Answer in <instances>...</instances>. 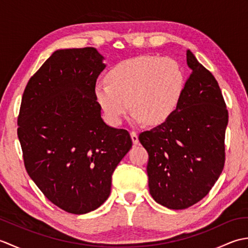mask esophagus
I'll return each instance as SVG.
<instances>
[{"label":"esophagus","mask_w":248,"mask_h":248,"mask_svg":"<svg viewBox=\"0 0 248 248\" xmlns=\"http://www.w3.org/2000/svg\"><path fill=\"white\" fill-rule=\"evenodd\" d=\"M130 134H131V138H132L133 144L134 145H138L139 144V135H138V133H136L135 131H131Z\"/></svg>","instance_id":"obj_1"}]
</instances>
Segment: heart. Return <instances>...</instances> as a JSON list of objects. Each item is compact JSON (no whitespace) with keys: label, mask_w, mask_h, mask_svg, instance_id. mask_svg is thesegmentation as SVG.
I'll list each match as a JSON object with an SVG mask.
<instances>
[{"label":"heart","mask_w":248,"mask_h":248,"mask_svg":"<svg viewBox=\"0 0 248 248\" xmlns=\"http://www.w3.org/2000/svg\"><path fill=\"white\" fill-rule=\"evenodd\" d=\"M100 82L94 96L105 117L119 124L132 104L133 117L159 125L176 112L186 88L183 67L170 57L145 55L118 62Z\"/></svg>","instance_id":"heart-1"}]
</instances>
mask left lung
Instances as JSON below:
<instances>
[{
	"instance_id": "left-lung-1",
	"label": "left lung",
	"mask_w": 248,
	"mask_h": 248,
	"mask_svg": "<svg viewBox=\"0 0 248 248\" xmlns=\"http://www.w3.org/2000/svg\"><path fill=\"white\" fill-rule=\"evenodd\" d=\"M192 70L176 112L139 136L148 152L149 192L157 203L182 210L200 202L225 164L228 110L217 81L191 51Z\"/></svg>"
}]
</instances>
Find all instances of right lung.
Masks as SVG:
<instances>
[{
    "label": "right lung",
    "mask_w": 248,
    "mask_h": 248,
    "mask_svg": "<svg viewBox=\"0 0 248 248\" xmlns=\"http://www.w3.org/2000/svg\"><path fill=\"white\" fill-rule=\"evenodd\" d=\"M88 46L55 51L26 85L18 116L25 170L52 203L72 214L99 208L132 147L124 129L101 118L94 96L105 65Z\"/></svg>",
    "instance_id": "right-lung-1"
}]
</instances>
